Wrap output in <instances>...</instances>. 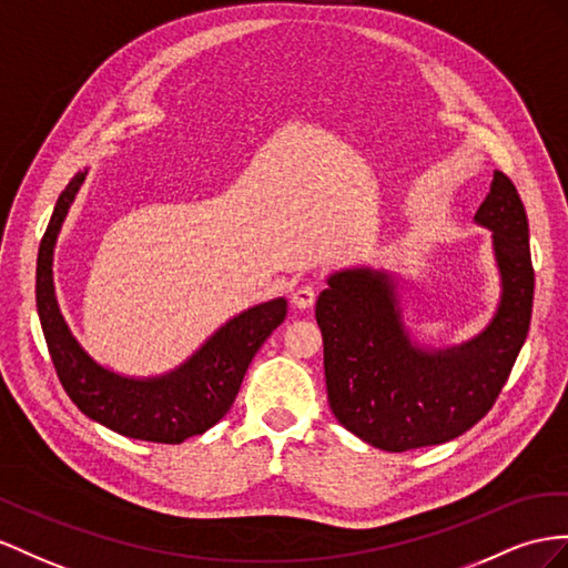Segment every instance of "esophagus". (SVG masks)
Returning <instances> with one entry per match:
<instances>
[{
  "instance_id": "1",
  "label": "esophagus",
  "mask_w": 568,
  "mask_h": 568,
  "mask_svg": "<svg viewBox=\"0 0 568 568\" xmlns=\"http://www.w3.org/2000/svg\"><path fill=\"white\" fill-rule=\"evenodd\" d=\"M316 302V287L314 285H300L293 293V304L297 310H310Z\"/></svg>"
}]
</instances>
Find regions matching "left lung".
<instances>
[{"instance_id": "8db88e82", "label": "left lung", "mask_w": 568, "mask_h": 568, "mask_svg": "<svg viewBox=\"0 0 568 568\" xmlns=\"http://www.w3.org/2000/svg\"><path fill=\"white\" fill-rule=\"evenodd\" d=\"M475 221L494 232L504 293L497 316L470 343L439 353L413 347L384 273H336L318 295L328 405L362 442L396 454L444 444L497 403L528 336L535 287L528 215L504 172H494Z\"/></svg>"}]
</instances>
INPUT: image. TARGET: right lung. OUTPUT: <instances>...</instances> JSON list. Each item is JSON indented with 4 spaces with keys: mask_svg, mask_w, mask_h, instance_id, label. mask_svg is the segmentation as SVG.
I'll return each mask as SVG.
<instances>
[{
    "mask_svg": "<svg viewBox=\"0 0 568 568\" xmlns=\"http://www.w3.org/2000/svg\"><path fill=\"white\" fill-rule=\"evenodd\" d=\"M83 178L77 174L57 199L38 250L36 302L54 372L85 417L129 439L182 444L230 410L258 347L285 322L287 302L273 300L235 316L186 365L160 379H124L95 365L69 333L52 285L54 240Z\"/></svg>",
    "mask_w": 568,
    "mask_h": 568,
    "instance_id": "1",
    "label": "right lung"
}]
</instances>
